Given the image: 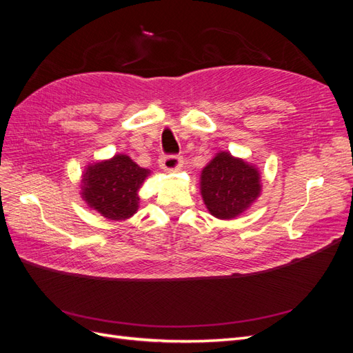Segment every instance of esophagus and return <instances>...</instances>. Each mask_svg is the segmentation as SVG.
<instances>
[{
    "label": "esophagus",
    "mask_w": 353,
    "mask_h": 353,
    "mask_svg": "<svg viewBox=\"0 0 353 353\" xmlns=\"http://www.w3.org/2000/svg\"><path fill=\"white\" fill-rule=\"evenodd\" d=\"M160 168L166 172H174V170H178L183 165V157L175 156V154H169V156H162L160 157Z\"/></svg>",
    "instance_id": "34e87169"
}]
</instances>
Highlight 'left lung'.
<instances>
[{
	"mask_svg": "<svg viewBox=\"0 0 353 353\" xmlns=\"http://www.w3.org/2000/svg\"><path fill=\"white\" fill-rule=\"evenodd\" d=\"M262 191L261 172L244 159L219 152L203 168L200 193L218 219H234L258 200Z\"/></svg>",
	"mask_w": 353,
	"mask_h": 353,
	"instance_id": "1",
	"label": "left lung"
}]
</instances>
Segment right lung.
Listing matches in <instances>:
<instances>
[{"instance_id":"obj_1","label":"right lung","mask_w":353,"mask_h":353,"mask_svg":"<svg viewBox=\"0 0 353 353\" xmlns=\"http://www.w3.org/2000/svg\"><path fill=\"white\" fill-rule=\"evenodd\" d=\"M150 170L126 154L90 163L81 179V197L87 206L110 221H125L138 210L141 188Z\"/></svg>"}]
</instances>
